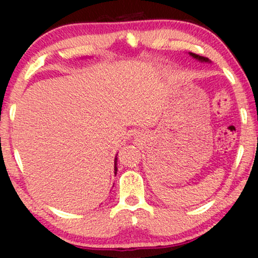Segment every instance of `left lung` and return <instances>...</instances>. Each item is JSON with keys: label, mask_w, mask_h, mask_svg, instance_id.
<instances>
[{"label": "left lung", "mask_w": 258, "mask_h": 258, "mask_svg": "<svg viewBox=\"0 0 258 258\" xmlns=\"http://www.w3.org/2000/svg\"><path fill=\"white\" fill-rule=\"evenodd\" d=\"M189 55L191 56V57L196 58L197 61H200V62H208V63H210V59H209V58H207V57H203V56L196 55V54H194V52H189Z\"/></svg>", "instance_id": "1"}]
</instances>
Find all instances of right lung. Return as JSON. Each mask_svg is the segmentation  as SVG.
<instances>
[{
  "label": "right lung",
  "mask_w": 258,
  "mask_h": 258,
  "mask_svg": "<svg viewBox=\"0 0 258 258\" xmlns=\"http://www.w3.org/2000/svg\"><path fill=\"white\" fill-rule=\"evenodd\" d=\"M116 165H117V156H115V169H114V170H115V174H116V172H117V167H116Z\"/></svg>",
  "instance_id": "obj_1"
}]
</instances>
